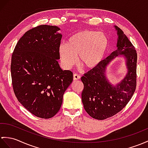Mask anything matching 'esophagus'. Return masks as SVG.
<instances>
[{
  "label": "esophagus",
  "mask_w": 148,
  "mask_h": 148,
  "mask_svg": "<svg viewBox=\"0 0 148 148\" xmlns=\"http://www.w3.org/2000/svg\"><path fill=\"white\" fill-rule=\"evenodd\" d=\"M81 79V76L79 75H78L77 74H74L73 75V79L74 81H77V80H79Z\"/></svg>",
  "instance_id": "34e87169"
}]
</instances>
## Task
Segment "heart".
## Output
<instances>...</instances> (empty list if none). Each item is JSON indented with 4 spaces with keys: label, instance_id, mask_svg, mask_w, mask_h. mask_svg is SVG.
<instances>
[{
    "label": "heart",
    "instance_id": "1",
    "mask_svg": "<svg viewBox=\"0 0 148 148\" xmlns=\"http://www.w3.org/2000/svg\"><path fill=\"white\" fill-rule=\"evenodd\" d=\"M110 47V41L106 34L97 31L85 29L73 34L67 43L58 47L61 64L66 69L79 62L87 70L97 68L105 59Z\"/></svg>",
    "mask_w": 148,
    "mask_h": 148
}]
</instances>
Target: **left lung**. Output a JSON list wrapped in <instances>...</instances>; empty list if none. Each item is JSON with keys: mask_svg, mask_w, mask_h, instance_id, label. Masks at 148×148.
Instances as JSON below:
<instances>
[{"mask_svg": "<svg viewBox=\"0 0 148 148\" xmlns=\"http://www.w3.org/2000/svg\"><path fill=\"white\" fill-rule=\"evenodd\" d=\"M119 36L116 50L113 51L95 69L81 77L84 89L81 98L84 108L91 117L104 120L121 112L131 99L136 88L137 55L135 47L119 27L115 26ZM123 54L128 73L116 87L106 79V66L116 56Z\"/></svg>", "mask_w": 148, "mask_h": 148, "instance_id": "obj_1", "label": "left lung"}]
</instances>
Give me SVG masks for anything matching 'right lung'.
<instances>
[{
  "label": "right lung",
  "instance_id": "right-lung-1",
  "mask_svg": "<svg viewBox=\"0 0 148 148\" xmlns=\"http://www.w3.org/2000/svg\"><path fill=\"white\" fill-rule=\"evenodd\" d=\"M56 26L40 25L26 32L12 55L13 90L18 100L36 116L50 119L59 111L63 95L73 80L58 60L62 35Z\"/></svg>",
  "mask_w": 148,
  "mask_h": 148
}]
</instances>
